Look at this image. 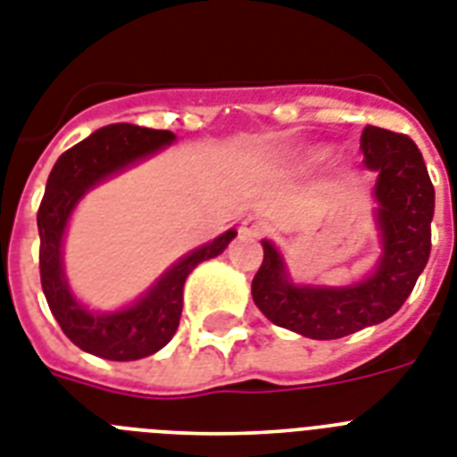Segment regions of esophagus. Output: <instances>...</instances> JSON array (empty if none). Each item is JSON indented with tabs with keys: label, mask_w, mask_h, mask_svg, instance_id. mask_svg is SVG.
Returning <instances> with one entry per match:
<instances>
[{
	"label": "esophagus",
	"mask_w": 457,
	"mask_h": 457,
	"mask_svg": "<svg viewBox=\"0 0 457 457\" xmlns=\"http://www.w3.org/2000/svg\"><path fill=\"white\" fill-rule=\"evenodd\" d=\"M267 232H270V225H267V220H262V218L258 216H251L241 222V235L255 237V239H258V237H265Z\"/></svg>",
	"instance_id": "34e87169"
}]
</instances>
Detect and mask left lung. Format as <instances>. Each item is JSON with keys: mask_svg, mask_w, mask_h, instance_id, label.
<instances>
[{"mask_svg": "<svg viewBox=\"0 0 457 457\" xmlns=\"http://www.w3.org/2000/svg\"><path fill=\"white\" fill-rule=\"evenodd\" d=\"M363 164L378 170V229L383 255L354 287H295L279 251L262 241V265L251 293L272 324L314 340H336L389 319L413 291L432 251L434 185L418 145L403 133L366 126Z\"/></svg>", "mask_w": 457, "mask_h": 457, "instance_id": "8db88e82", "label": "left lung"}]
</instances>
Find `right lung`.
<instances>
[{
    "mask_svg": "<svg viewBox=\"0 0 457 457\" xmlns=\"http://www.w3.org/2000/svg\"><path fill=\"white\" fill-rule=\"evenodd\" d=\"M176 138L170 131H157L136 124L103 126L68 152H62L46 180L44 199L37 211L39 228V274L51 314L62 333L88 354L110 361H133L154 354L169 343L180 324L183 287L199 262L216 258L237 237L235 229L204 244L185 255L138 303L120 312H88L70 293L62 272V235L81 196L100 180L120 173L143 157H150Z\"/></svg>",
    "mask_w": 457,
    "mask_h": 457,
    "instance_id": "1",
    "label": "right lung"
}]
</instances>
